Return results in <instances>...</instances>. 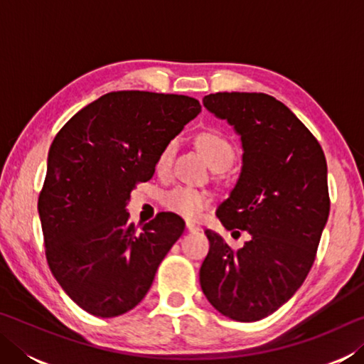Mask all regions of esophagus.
I'll list each match as a JSON object with an SVG mask.
<instances>
[{"label": "esophagus", "mask_w": 364, "mask_h": 364, "mask_svg": "<svg viewBox=\"0 0 364 364\" xmlns=\"http://www.w3.org/2000/svg\"><path fill=\"white\" fill-rule=\"evenodd\" d=\"M186 228H188V231H191V232H194V231H199L200 230V226L199 225H196L194 221H186Z\"/></svg>", "instance_id": "esophagus-1"}]
</instances>
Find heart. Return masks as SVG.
I'll return each mask as SVG.
<instances>
[{
    "mask_svg": "<svg viewBox=\"0 0 364 364\" xmlns=\"http://www.w3.org/2000/svg\"><path fill=\"white\" fill-rule=\"evenodd\" d=\"M197 146H199V149L204 154V157L210 164L212 168L230 167L234 156H236V151H234L231 141L220 132L210 130L200 133L199 138H197ZM173 154L175 141H170V143H167L160 149L156 162L159 173H165L170 168ZM208 202H210V196L205 191H199L191 186H176L164 196V205L168 210L189 220L199 218L208 205Z\"/></svg>",
    "mask_w": 364,
    "mask_h": 364,
    "instance_id": "heart-1",
    "label": "heart"
}]
</instances>
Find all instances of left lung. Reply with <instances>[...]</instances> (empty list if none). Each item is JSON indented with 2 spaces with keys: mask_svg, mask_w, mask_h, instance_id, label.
Instances as JSON below:
<instances>
[{
  "mask_svg": "<svg viewBox=\"0 0 364 364\" xmlns=\"http://www.w3.org/2000/svg\"><path fill=\"white\" fill-rule=\"evenodd\" d=\"M202 102L241 136V175L217 217L250 239L232 250L207 230L200 287L221 315L258 321L297 292L315 262L331 207L328 165L316 138L273 96L234 91Z\"/></svg>",
  "mask_w": 364,
  "mask_h": 364,
  "instance_id": "1",
  "label": "left lung"
}]
</instances>
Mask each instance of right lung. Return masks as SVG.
<instances>
[{
  "label": "right lung",
  "instance_id": "add662e5",
  "mask_svg": "<svg viewBox=\"0 0 364 364\" xmlns=\"http://www.w3.org/2000/svg\"><path fill=\"white\" fill-rule=\"evenodd\" d=\"M199 112L189 96L114 91L73 115L49 147L38 197L46 260L91 315L114 318L136 306L183 234V218L171 212L136 232L127 204L152 178L160 149Z\"/></svg>",
  "mask_w": 364,
  "mask_h": 364
}]
</instances>
